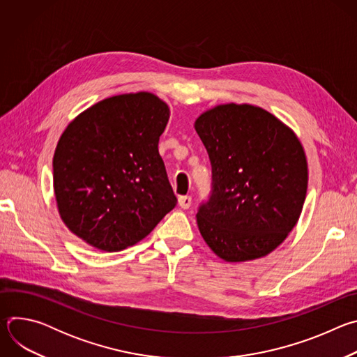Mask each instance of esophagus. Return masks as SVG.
<instances>
[{
  "label": "esophagus",
  "instance_id": "obj_1",
  "mask_svg": "<svg viewBox=\"0 0 357 357\" xmlns=\"http://www.w3.org/2000/svg\"><path fill=\"white\" fill-rule=\"evenodd\" d=\"M179 206L182 209H188L190 205H192V197L189 195H185V196H179Z\"/></svg>",
  "mask_w": 357,
  "mask_h": 357
}]
</instances>
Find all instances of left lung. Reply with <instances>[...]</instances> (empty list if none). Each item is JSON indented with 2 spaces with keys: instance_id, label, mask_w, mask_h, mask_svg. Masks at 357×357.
<instances>
[{
  "instance_id": "obj_1",
  "label": "left lung",
  "mask_w": 357,
  "mask_h": 357,
  "mask_svg": "<svg viewBox=\"0 0 357 357\" xmlns=\"http://www.w3.org/2000/svg\"><path fill=\"white\" fill-rule=\"evenodd\" d=\"M212 165L211 192L197 208L202 237L240 263L267 256L296 225L308 165L295 134L268 112L223 105L195 123Z\"/></svg>"
}]
</instances>
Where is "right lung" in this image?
Returning <instances> with one entry per match:
<instances>
[{"label": "right lung", "instance_id": "obj_1", "mask_svg": "<svg viewBox=\"0 0 357 357\" xmlns=\"http://www.w3.org/2000/svg\"><path fill=\"white\" fill-rule=\"evenodd\" d=\"M169 109L151 93L98 101L62 134L54 188L62 220L105 251H120L151 233L176 206L158 142Z\"/></svg>", "mask_w": 357, "mask_h": 357}]
</instances>
